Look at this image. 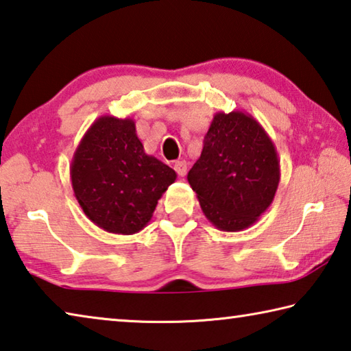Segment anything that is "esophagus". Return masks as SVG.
I'll use <instances>...</instances> for the list:
<instances>
[{"instance_id": "1", "label": "esophagus", "mask_w": 351, "mask_h": 351, "mask_svg": "<svg viewBox=\"0 0 351 351\" xmlns=\"http://www.w3.org/2000/svg\"><path fill=\"white\" fill-rule=\"evenodd\" d=\"M175 170L180 176H186L187 173V162L186 161H176L175 162Z\"/></svg>"}]
</instances>
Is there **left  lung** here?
<instances>
[{
  "label": "left lung",
  "instance_id": "1",
  "mask_svg": "<svg viewBox=\"0 0 351 351\" xmlns=\"http://www.w3.org/2000/svg\"><path fill=\"white\" fill-rule=\"evenodd\" d=\"M206 218L224 232L252 226L271 206L280 161L265 128L245 111H219L187 175Z\"/></svg>",
  "mask_w": 351,
  "mask_h": 351
}]
</instances>
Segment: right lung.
Instances as JSON below:
<instances>
[{"label": "right lung", "instance_id": "right-lung-1", "mask_svg": "<svg viewBox=\"0 0 351 351\" xmlns=\"http://www.w3.org/2000/svg\"><path fill=\"white\" fill-rule=\"evenodd\" d=\"M85 215L110 234L145 228L176 171L147 154L130 117L100 116L83 136L69 167Z\"/></svg>", "mask_w": 351, "mask_h": 351}]
</instances>
